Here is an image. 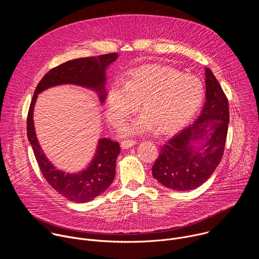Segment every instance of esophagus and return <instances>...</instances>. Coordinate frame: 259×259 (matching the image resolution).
Listing matches in <instances>:
<instances>
[{
	"label": "esophagus",
	"instance_id": "esophagus-1",
	"mask_svg": "<svg viewBox=\"0 0 259 259\" xmlns=\"http://www.w3.org/2000/svg\"><path fill=\"white\" fill-rule=\"evenodd\" d=\"M136 144V141L135 140H132V139H128V140H123L121 142V147L123 150H128L130 149V147H132L133 145Z\"/></svg>",
	"mask_w": 259,
	"mask_h": 259
}]
</instances>
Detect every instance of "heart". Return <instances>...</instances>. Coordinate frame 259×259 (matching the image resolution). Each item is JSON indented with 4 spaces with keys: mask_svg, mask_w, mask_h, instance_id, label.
Wrapping results in <instances>:
<instances>
[{
    "mask_svg": "<svg viewBox=\"0 0 259 259\" xmlns=\"http://www.w3.org/2000/svg\"><path fill=\"white\" fill-rule=\"evenodd\" d=\"M204 97L200 79L183 76L169 66L145 65L131 70L124 85L118 81L110 85L106 116L114 127H121L140 103L143 114L124 128V134H139L154 127L158 133L171 134L194 118Z\"/></svg>",
    "mask_w": 259,
    "mask_h": 259,
    "instance_id": "obj_1",
    "label": "heart"
}]
</instances>
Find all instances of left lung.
<instances>
[{
    "label": "left lung",
    "mask_w": 259,
    "mask_h": 259,
    "mask_svg": "<svg viewBox=\"0 0 259 259\" xmlns=\"http://www.w3.org/2000/svg\"><path fill=\"white\" fill-rule=\"evenodd\" d=\"M206 101L201 115L163 145L152 172L164 187L192 191L207 181L224 156L229 101L213 72L205 69Z\"/></svg>",
    "instance_id": "1"
}]
</instances>
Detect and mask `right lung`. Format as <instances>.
<instances>
[{
	"label": "right lung",
	"instance_id": "right-lung-1",
	"mask_svg": "<svg viewBox=\"0 0 259 259\" xmlns=\"http://www.w3.org/2000/svg\"><path fill=\"white\" fill-rule=\"evenodd\" d=\"M119 54H104L66 61L51 70L36 86L27 116V138L32 147L41 172L50 186L61 196L75 203H87L108 189L116 175V161L120 155L119 143L108 138H99L95 154L88 166L77 173L57 169L46 157L36 138L33 124V108L38 95L60 85H75L94 91L100 103L106 95L105 70Z\"/></svg>",
	"mask_w": 259,
	"mask_h": 259
}]
</instances>
